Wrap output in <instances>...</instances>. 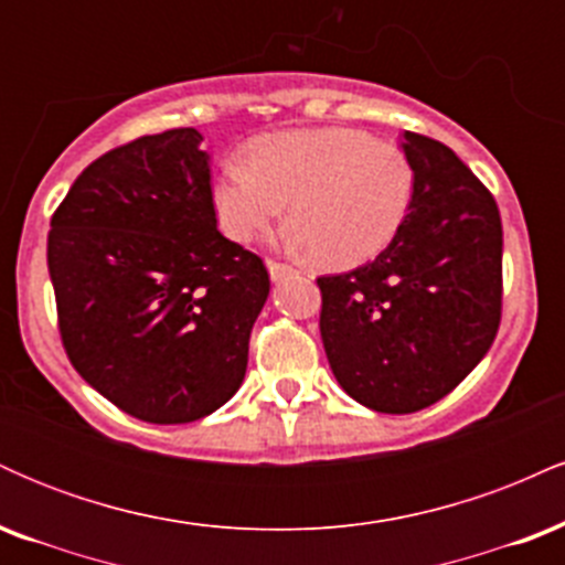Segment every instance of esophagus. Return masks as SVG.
Returning a JSON list of instances; mask_svg holds the SVG:
<instances>
[{
    "label": "esophagus",
    "mask_w": 565,
    "mask_h": 565,
    "mask_svg": "<svg viewBox=\"0 0 565 565\" xmlns=\"http://www.w3.org/2000/svg\"><path fill=\"white\" fill-rule=\"evenodd\" d=\"M268 270H270V278H274V281H281V278L295 274V268H291V265L278 263V260H268Z\"/></svg>",
    "instance_id": "1"
}]
</instances>
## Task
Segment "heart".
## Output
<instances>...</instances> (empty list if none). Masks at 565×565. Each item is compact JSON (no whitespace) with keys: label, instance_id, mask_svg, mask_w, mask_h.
Instances as JSON below:
<instances>
[{"label":"heart","instance_id":"obj_1","mask_svg":"<svg viewBox=\"0 0 565 565\" xmlns=\"http://www.w3.org/2000/svg\"><path fill=\"white\" fill-rule=\"evenodd\" d=\"M212 196L233 242L260 236L291 201V244L348 268L398 236L412 210L414 167L398 146L361 129H291L252 140L249 161H225Z\"/></svg>","mask_w":565,"mask_h":565}]
</instances>
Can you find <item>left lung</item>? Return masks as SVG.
<instances>
[{
    "label": "left lung",
    "mask_w": 565,
    "mask_h": 565,
    "mask_svg": "<svg viewBox=\"0 0 565 565\" xmlns=\"http://www.w3.org/2000/svg\"><path fill=\"white\" fill-rule=\"evenodd\" d=\"M412 210L372 263L316 278L321 340L350 398L382 414L436 404L489 353L502 319V220L444 142L404 132Z\"/></svg>",
    "instance_id": "left-lung-1"
}]
</instances>
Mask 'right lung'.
I'll use <instances>...</instances> for the list:
<instances>
[{
    "label": "right lung",
    "instance_id": "add662e5",
    "mask_svg": "<svg viewBox=\"0 0 565 565\" xmlns=\"http://www.w3.org/2000/svg\"><path fill=\"white\" fill-rule=\"evenodd\" d=\"M193 127L116 146L50 220L57 329L76 372L142 423H196L242 387L270 291L255 252L217 231Z\"/></svg>",
    "mask_w": 565,
    "mask_h": 565
}]
</instances>
